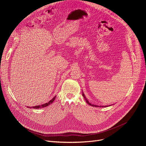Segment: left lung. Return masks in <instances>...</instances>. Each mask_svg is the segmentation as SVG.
Instances as JSON below:
<instances>
[{
	"instance_id": "8db88e82",
	"label": "left lung",
	"mask_w": 146,
	"mask_h": 146,
	"mask_svg": "<svg viewBox=\"0 0 146 146\" xmlns=\"http://www.w3.org/2000/svg\"><path fill=\"white\" fill-rule=\"evenodd\" d=\"M82 96H83V97H84V98L85 99V100H86V102L88 104V105H91V106H95V107H100V108H105V107H108V106H98V105H94V104H91L90 102H89V101L88 100V99H87V98L86 97V96H85V95H84V94L82 92ZM111 106V105H109V106Z\"/></svg>"
}]
</instances>
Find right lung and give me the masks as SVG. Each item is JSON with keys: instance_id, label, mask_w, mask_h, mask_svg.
<instances>
[{"instance_id": "right-lung-1", "label": "right lung", "mask_w": 146, "mask_h": 146, "mask_svg": "<svg viewBox=\"0 0 146 146\" xmlns=\"http://www.w3.org/2000/svg\"><path fill=\"white\" fill-rule=\"evenodd\" d=\"M55 98H56V96H55L52 99H51L48 102L46 103H44V104H43V105H38V106H33V107H29L28 106L27 108H33V109H40V108H45V107H47L48 106H49L50 105H51V104L54 101V100L55 99Z\"/></svg>"}]
</instances>
